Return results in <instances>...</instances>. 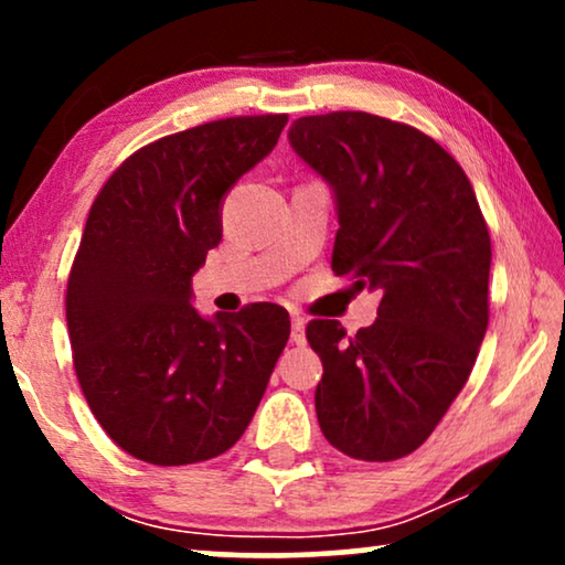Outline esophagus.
Instances as JSON below:
<instances>
[{"label": "esophagus", "mask_w": 565, "mask_h": 565, "mask_svg": "<svg viewBox=\"0 0 565 565\" xmlns=\"http://www.w3.org/2000/svg\"><path fill=\"white\" fill-rule=\"evenodd\" d=\"M290 339L296 344L306 342V321L300 316H292V327H290Z\"/></svg>", "instance_id": "obj_1"}]
</instances>
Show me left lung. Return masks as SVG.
I'll return each instance as SVG.
<instances>
[{
	"label": "left lung",
	"mask_w": 565,
	"mask_h": 565,
	"mask_svg": "<svg viewBox=\"0 0 565 565\" xmlns=\"http://www.w3.org/2000/svg\"><path fill=\"white\" fill-rule=\"evenodd\" d=\"M288 141L334 195L331 269L381 292L375 323L354 337L308 323L321 431L350 458H404L466 385L489 327L491 238L476 192L437 141L370 113L298 118Z\"/></svg>",
	"instance_id": "1"
}]
</instances>
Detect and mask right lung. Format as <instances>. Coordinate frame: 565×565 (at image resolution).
<instances>
[{"instance_id": "1", "label": "right lung", "mask_w": 565, "mask_h": 565, "mask_svg": "<svg viewBox=\"0 0 565 565\" xmlns=\"http://www.w3.org/2000/svg\"><path fill=\"white\" fill-rule=\"evenodd\" d=\"M285 122L249 115L159 138L92 203L66 290L74 370L95 419L138 460L188 466L226 452L288 344L282 306L213 319L192 308V275L223 236V200Z\"/></svg>"}]
</instances>
